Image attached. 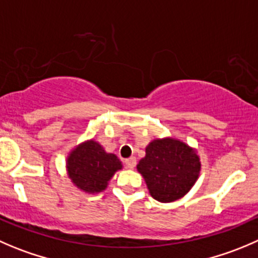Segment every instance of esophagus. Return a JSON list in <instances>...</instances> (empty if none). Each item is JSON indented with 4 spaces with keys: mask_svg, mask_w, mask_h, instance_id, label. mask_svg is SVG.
I'll use <instances>...</instances> for the list:
<instances>
[{
    "mask_svg": "<svg viewBox=\"0 0 258 258\" xmlns=\"http://www.w3.org/2000/svg\"><path fill=\"white\" fill-rule=\"evenodd\" d=\"M136 157H128V159L124 160V164H126V166L128 167V169H134L135 166H136Z\"/></svg>",
    "mask_w": 258,
    "mask_h": 258,
    "instance_id": "34e87169",
    "label": "esophagus"
}]
</instances>
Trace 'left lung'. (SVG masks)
Masks as SVG:
<instances>
[{
	"mask_svg": "<svg viewBox=\"0 0 258 258\" xmlns=\"http://www.w3.org/2000/svg\"><path fill=\"white\" fill-rule=\"evenodd\" d=\"M201 157L196 149L174 137L155 139L137 164L150 194L161 203L182 198L201 174Z\"/></svg>",
	"mask_w": 258,
	"mask_h": 258,
	"instance_id": "8db88e82",
	"label": "left lung"
}]
</instances>
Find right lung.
<instances>
[{
  "label": "right lung",
  "instance_id": "right-lung-1",
  "mask_svg": "<svg viewBox=\"0 0 258 258\" xmlns=\"http://www.w3.org/2000/svg\"><path fill=\"white\" fill-rule=\"evenodd\" d=\"M66 167L69 179L78 189L88 194H98L122 169V162L114 154L106 152L99 142L87 140L69 152Z\"/></svg>",
  "mask_w": 258,
  "mask_h": 258
}]
</instances>
